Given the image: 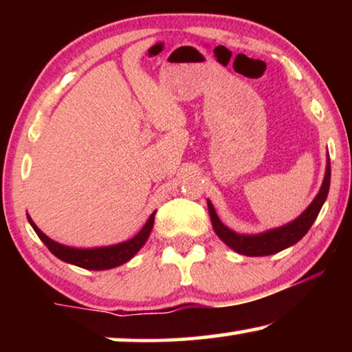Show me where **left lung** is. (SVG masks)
<instances>
[{
	"label": "left lung",
	"mask_w": 352,
	"mask_h": 352,
	"mask_svg": "<svg viewBox=\"0 0 352 352\" xmlns=\"http://www.w3.org/2000/svg\"><path fill=\"white\" fill-rule=\"evenodd\" d=\"M329 189H330V160L327 162L324 182H322V187L314 201L307 206L306 211L300 216V218H296L290 224L283 226V228L267 230V232L258 234V235L235 234L234 230L226 228V226L221 223L218 214H216V211L213 208V205H211V201L208 200L210 218H211V223H213L214 232L218 234V237L223 240L226 245H229L234 252L245 254V256H267V254L278 253L282 252V250L292 247V245L300 242V240L305 237L307 230L311 229V226L314 224L317 214H319L322 205H324L327 195H329Z\"/></svg>",
	"instance_id": "left-lung-1"
}]
</instances>
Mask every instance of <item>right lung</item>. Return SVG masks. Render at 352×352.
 Here are the masks:
<instances>
[{
    "label": "right lung",
    "instance_id": "1",
    "mask_svg": "<svg viewBox=\"0 0 352 352\" xmlns=\"http://www.w3.org/2000/svg\"><path fill=\"white\" fill-rule=\"evenodd\" d=\"M28 223L32 224V228L35 229L38 237L41 239V242L46 245L47 250L57 256L62 261L75 264V266L83 267V269H91V271H104V269H112L117 267L120 264L126 263L131 259L134 254H136L146 240L151 235V230L153 228V221H155V211L151 214V218L147 219V223L144 228L139 230L138 235H134L131 240L128 242L112 245V247H102V248H72L65 247V245H60L51 240L47 235L41 232L40 229L36 228L35 223L30 219V216H27Z\"/></svg>",
    "mask_w": 352,
    "mask_h": 352
}]
</instances>
